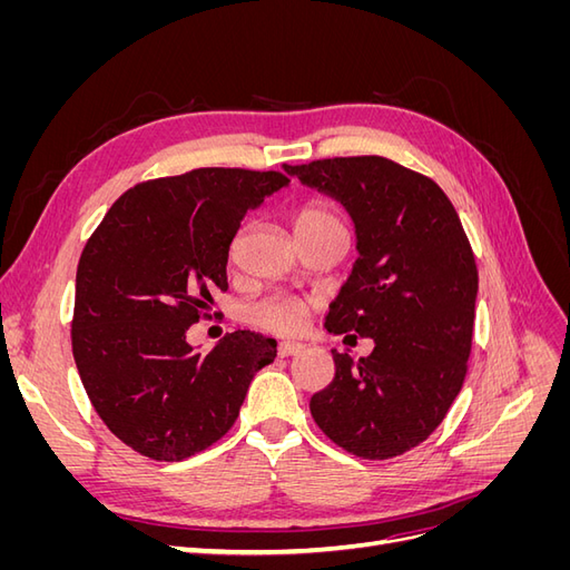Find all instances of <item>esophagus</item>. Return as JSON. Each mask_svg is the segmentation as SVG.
Wrapping results in <instances>:
<instances>
[{
	"label": "esophagus",
	"instance_id": "esophagus-1",
	"mask_svg": "<svg viewBox=\"0 0 570 570\" xmlns=\"http://www.w3.org/2000/svg\"><path fill=\"white\" fill-rule=\"evenodd\" d=\"M304 347H306V344H302V342H281L278 354L281 356H292V354H299Z\"/></svg>",
	"mask_w": 570,
	"mask_h": 570
}]
</instances>
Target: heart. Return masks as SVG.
Masks as SVG:
<instances>
[{"instance_id":"b5f03b06","label":"heart","mask_w":570,"mask_h":570,"mask_svg":"<svg viewBox=\"0 0 570 570\" xmlns=\"http://www.w3.org/2000/svg\"><path fill=\"white\" fill-rule=\"evenodd\" d=\"M292 226H295L297 237L316 235V233H331V230H344V220L340 212L331 202L325 199H312L302 204L292 216ZM314 304L308 299L289 297V295H266L262 299H254L245 306V321L254 327H262L268 333L278 335H292L302 331L306 316L312 314Z\"/></svg>"}]
</instances>
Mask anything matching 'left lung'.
<instances>
[{
  "instance_id": "obj_1",
  "label": "left lung",
  "mask_w": 570,
  "mask_h": 570,
  "mask_svg": "<svg viewBox=\"0 0 570 570\" xmlns=\"http://www.w3.org/2000/svg\"><path fill=\"white\" fill-rule=\"evenodd\" d=\"M285 170L352 214L358 258L325 327L375 342L356 364L333 350V383L308 409L344 452L400 456L435 433L469 371L478 295L469 237L435 180L385 157H333Z\"/></svg>"
}]
</instances>
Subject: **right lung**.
Masks as SVG:
<instances>
[{
    "label": "right lung",
    "instance_id": "right-lung-1",
    "mask_svg": "<svg viewBox=\"0 0 570 570\" xmlns=\"http://www.w3.org/2000/svg\"><path fill=\"white\" fill-rule=\"evenodd\" d=\"M281 170L195 168L120 195L78 262L73 358L97 416L130 450L183 461L233 428L275 340L249 331L209 354L189 325L228 289V249L249 209L287 185Z\"/></svg>",
    "mask_w": 570,
    "mask_h": 570
}]
</instances>
